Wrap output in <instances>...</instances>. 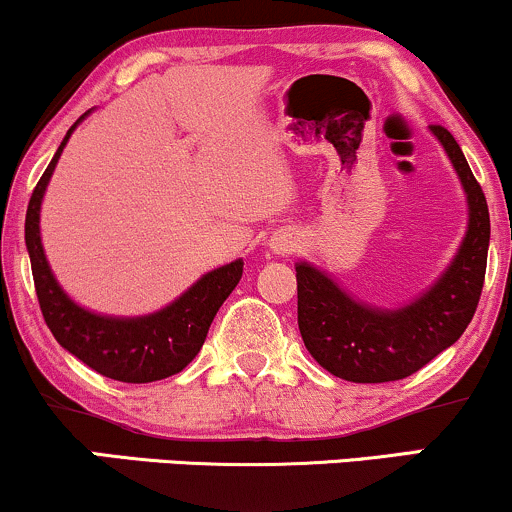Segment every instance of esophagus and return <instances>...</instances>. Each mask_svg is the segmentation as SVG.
Masks as SVG:
<instances>
[{
	"label": "esophagus",
	"instance_id": "obj_1",
	"mask_svg": "<svg viewBox=\"0 0 512 512\" xmlns=\"http://www.w3.org/2000/svg\"><path fill=\"white\" fill-rule=\"evenodd\" d=\"M272 250H274V252H279V255H284V252H291V250H293V240H291V238H286V236L274 238Z\"/></svg>",
	"mask_w": 512,
	"mask_h": 512
}]
</instances>
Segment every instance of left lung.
I'll use <instances>...</instances> for the list:
<instances>
[{
	"label": "left lung",
	"mask_w": 512,
	"mask_h": 512,
	"mask_svg": "<svg viewBox=\"0 0 512 512\" xmlns=\"http://www.w3.org/2000/svg\"><path fill=\"white\" fill-rule=\"evenodd\" d=\"M431 132L448 151L469 204L467 236L431 291L407 308L373 310L356 303L320 269L296 264L303 344L322 368L342 380L390 383L407 378L462 337L479 305L491 238L489 207L455 137L440 125H431Z\"/></svg>",
	"instance_id": "1"
}]
</instances>
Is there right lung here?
<instances>
[{"label": "right lung", "mask_w": 512, "mask_h": 512, "mask_svg": "<svg viewBox=\"0 0 512 512\" xmlns=\"http://www.w3.org/2000/svg\"><path fill=\"white\" fill-rule=\"evenodd\" d=\"M74 127L76 125H72V129ZM72 129L62 139L55 158L35 185L26 211V248L31 255L40 313L57 342L105 378L120 380V383L163 380L168 375L180 373L199 354L211 320L243 276V262L236 260L204 274L190 291L182 293L178 301L146 317H132V320L129 317L125 320L103 317L88 313L69 301L45 260L38 223L45 187H48L52 170L57 166V158H60Z\"/></svg>", "instance_id": "1"}]
</instances>
